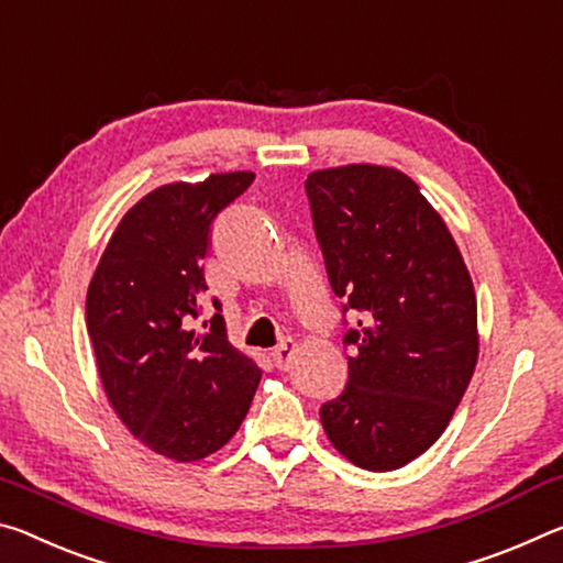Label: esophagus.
Masks as SVG:
<instances>
[{
  "label": "esophagus",
  "mask_w": 563,
  "mask_h": 563,
  "mask_svg": "<svg viewBox=\"0 0 563 563\" xmlns=\"http://www.w3.org/2000/svg\"><path fill=\"white\" fill-rule=\"evenodd\" d=\"M294 352H297V344L291 342V339H287L282 346H276L272 352V358H274V366L279 368V372H287V368L291 366L294 362Z\"/></svg>",
  "instance_id": "34e87169"
}]
</instances>
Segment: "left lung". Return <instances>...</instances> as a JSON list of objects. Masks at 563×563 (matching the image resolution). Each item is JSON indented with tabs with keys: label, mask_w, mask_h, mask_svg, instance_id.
<instances>
[{
	"label": "left lung",
	"mask_w": 563,
	"mask_h": 563,
	"mask_svg": "<svg viewBox=\"0 0 563 563\" xmlns=\"http://www.w3.org/2000/svg\"><path fill=\"white\" fill-rule=\"evenodd\" d=\"M329 284L362 311L349 382L321 407L339 454L391 472L444 434L478 358L476 294L464 256L419 184L394 167L346 164L307 179Z\"/></svg>",
	"instance_id": "1"
}]
</instances>
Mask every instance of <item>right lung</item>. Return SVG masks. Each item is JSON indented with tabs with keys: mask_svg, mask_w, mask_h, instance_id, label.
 <instances>
[{
	"mask_svg": "<svg viewBox=\"0 0 563 563\" xmlns=\"http://www.w3.org/2000/svg\"><path fill=\"white\" fill-rule=\"evenodd\" d=\"M252 181L254 172H227L156 187L119 221L89 282L87 331L107 399L144 446L179 464L236 434L262 379L227 342L221 314L211 334L187 329L207 291L211 221Z\"/></svg>",
	"mask_w": 563,
	"mask_h": 563,
	"instance_id": "add662e5",
	"label": "right lung"
}]
</instances>
